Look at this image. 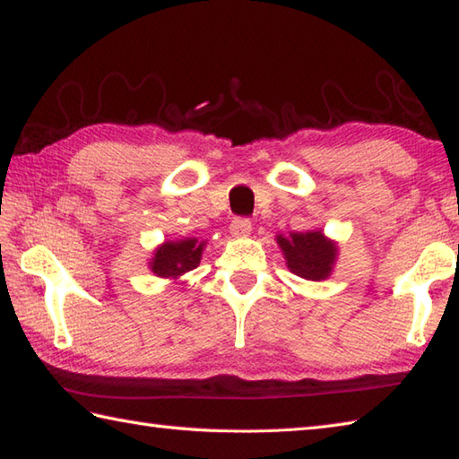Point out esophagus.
<instances>
[{
  "label": "esophagus",
  "mask_w": 459,
  "mask_h": 459,
  "mask_svg": "<svg viewBox=\"0 0 459 459\" xmlns=\"http://www.w3.org/2000/svg\"><path fill=\"white\" fill-rule=\"evenodd\" d=\"M250 230H252V222L247 217H237L235 221L230 222V235L232 237H237V238L248 237Z\"/></svg>",
  "instance_id": "1"
}]
</instances>
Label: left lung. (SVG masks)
Wrapping results in <instances>:
<instances>
[{
	"mask_svg": "<svg viewBox=\"0 0 459 459\" xmlns=\"http://www.w3.org/2000/svg\"><path fill=\"white\" fill-rule=\"evenodd\" d=\"M278 245L284 252L288 268L296 276L306 280H325L337 256V247L327 240L321 230L291 232L286 237H278Z\"/></svg>",
	"mask_w": 459,
	"mask_h": 459,
	"instance_id": "1",
	"label": "left lung"
}]
</instances>
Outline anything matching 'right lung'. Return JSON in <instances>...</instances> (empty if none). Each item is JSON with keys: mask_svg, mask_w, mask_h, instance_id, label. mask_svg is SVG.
I'll use <instances>...</instances> for the list:
<instances>
[{"mask_svg": "<svg viewBox=\"0 0 459 459\" xmlns=\"http://www.w3.org/2000/svg\"><path fill=\"white\" fill-rule=\"evenodd\" d=\"M204 242H197V238H185L178 242H165L152 260L153 274L161 278H178L185 272L197 268L201 260Z\"/></svg>", "mask_w": 459, "mask_h": 459, "instance_id": "right-lung-1", "label": "right lung"}]
</instances>
